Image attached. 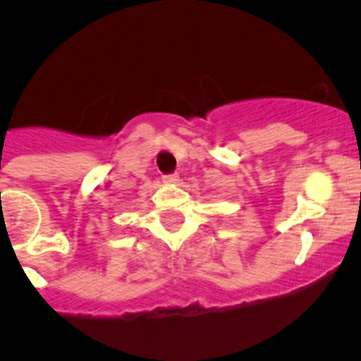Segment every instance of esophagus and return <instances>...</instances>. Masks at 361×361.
I'll return each instance as SVG.
<instances>
[{
    "instance_id": "1",
    "label": "esophagus",
    "mask_w": 361,
    "mask_h": 361,
    "mask_svg": "<svg viewBox=\"0 0 361 361\" xmlns=\"http://www.w3.org/2000/svg\"><path fill=\"white\" fill-rule=\"evenodd\" d=\"M161 178H164V181H169V183H176L178 178H180V176H178L176 173H173V174H164Z\"/></svg>"
}]
</instances>
